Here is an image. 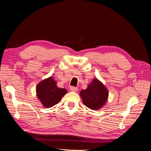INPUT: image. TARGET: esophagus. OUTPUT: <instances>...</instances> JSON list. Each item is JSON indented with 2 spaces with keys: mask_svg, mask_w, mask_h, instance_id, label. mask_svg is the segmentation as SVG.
I'll return each mask as SVG.
<instances>
[{
  "mask_svg": "<svg viewBox=\"0 0 151 151\" xmlns=\"http://www.w3.org/2000/svg\"><path fill=\"white\" fill-rule=\"evenodd\" d=\"M70 90L73 91V92H77V90H78V88H76V87H74V86H70Z\"/></svg>",
  "mask_w": 151,
  "mask_h": 151,
  "instance_id": "obj_1",
  "label": "esophagus"
}]
</instances>
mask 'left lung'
<instances>
[{"label": "left lung", "instance_id": "1", "mask_svg": "<svg viewBox=\"0 0 151 151\" xmlns=\"http://www.w3.org/2000/svg\"><path fill=\"white\" fill-rule=\"evenodd\" d=\"M80 96L86 106L93 110H98L106 104L108 91L98 79H94L86 89L81 91Z\"/></svg>", "mask_w": 151, "mask_h": 151}]
</instances>
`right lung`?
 Segmentation results:
<instances>
[{
  "label": "right lung",
  "mask_w": 151,
  "mask_h": 151,
  "mask_svg": "<svg viewBox=\"0 0 151 151\" xmlns=\"http://www.w3.org/2000/svg\"><path fill=\"white\" fill-rule=\"evenodd\" d=\"M36 95L45 108H51L60 101L67 91L64 88H59L57 81L50 77L41 81L36 86Z\"/></svg>",
  "instance_id": "1"
}]
</instances>
